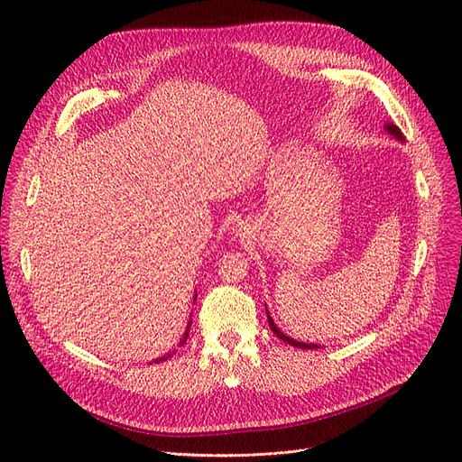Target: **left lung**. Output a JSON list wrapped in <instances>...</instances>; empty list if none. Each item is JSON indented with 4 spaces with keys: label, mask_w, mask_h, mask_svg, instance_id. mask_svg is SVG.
Instances as JSON below:
<instances>
[{
    "label": "left lung",
    "mask_w": 462,
    "mask_h": 462,
    "mask_svg": "<svg viewBox=\"0 0 462 462\" xmlns=\"http://www.w3.org/2000/svg\"><path fill=\"white\" fill-rule=\"evenodd\" d=\"M383 129L390 133L392 136H395L397 140H401V142H404V136H402V133H401V129L397 127V125H393V124H383ZM265 312H268V322H270V328H272V331L279 337V338H282L284 343H288V345H292V346H298V348H301V350H317V348H320V345H312V343H301V341H296V338H292V337H288L286 333H282L277 326H275V322H273V319L270 317V310H268V307H265Z\"/></svg>",
    "instance_id": "left-lung-1"
}]
</instances>
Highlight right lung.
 Returning a JSON list of instances; mask_svg holds the SVG:
<instances>
[{"instance_id": "obj_1", "label": "right lung", "mask_w": 462, "mask_h": 462, "mask_svg": "<svg viewBox=\"0 0 462 462\" xmlns=\"http://www.w3.org/2000/svg\"><path fill=\"white\" fill-rule=\"evenodd\" d=\"M194 300H197V294H194ZM190 324H192V322H189V324H187V329H185V333H183V337H181L180 346H181V345H185V341H187V337H189V328H190ZM172 354H174V350H172V352H168V354H166V356H162V357H157V359H155V363H159V361H164L166 357H170V356H172Z\"/></svg>"}]
</instances>
